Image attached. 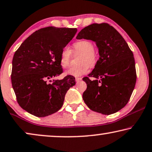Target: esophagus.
I'll return each mask as SVG.
<instances>
[{
	"label": "esophagus",
	"mask_w": 152,
	"mask_h": 152,
	"mask_svg": "<svg viewBox=\"0 0 152 152\" xmlns=\"http://www.w3.org/2000/svg\"><path fill=\"white\" fill-rule=\"evenodd\" d=\"M81 80H82V78H76V81L77 83L80 82Z\"/></svg>",
	"instance_id": "1"
}]
</instances>
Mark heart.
<instances>
[{"label":"heart","mask_w":152,"mask_h":152,"mask_svg":"<svg viewBox=\"0 0 152 152\" xmlns=\"http://www.w3.org/2000/svg\"><path fill=\"white\" fill-rule=\"evenodd\" d=\"M76 52L82 53L79 60L80 65L70 67L65 74L72 76H80L84 75L89 71V66L94 67L98 61L97 54L94 52V45L91 41L83 40L78 41L74 45ZM72 58V50L68 46L62 49L60 54V63L63 67H67L69 65Z\"/></svg>","instance_id":"1"}]
</instances>
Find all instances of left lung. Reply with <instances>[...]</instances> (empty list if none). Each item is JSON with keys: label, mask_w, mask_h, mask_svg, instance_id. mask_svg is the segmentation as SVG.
Instances as JSON below:
<instances>
[{"label": "left lung", "mask_w": 152, "mask_h": 152, "mask_svg": "<svg viewBox=\"0 0 152 152\" xmlns=\"http://www.w3.org/2000/svg\"><path fill=\"white\" fill-rule=\"evenodd\" d=\"M76 38L95 42L99 53V60L88 74L96 79L83 78L87 84L83 100L94 112L114 114L127 104L135 87L133 53L123 36L107 23L89 25L78 34Z\"/></svg>", "instance_id": "left-lung-1"}]
</instances>
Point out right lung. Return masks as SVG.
Masks as SVG:
<instances>
[{
    "label": "right lung",
    "mask_w": 152,
    "mask_h": 152,
    "mask_svg": "<svg viewBox=\"0 0 152 152\" xmlns=\"http://www.w3.org/2000/svg\"><path fill=\"white\" fill-rule=\"evenodd\" d=\"M77 32L76 28L48 27L29 36L15 52L12 84L17 101L23 110L38 117L49 116L62 107L66 93L76 84L63 73L60 54Z\"/></svg>",
    "instance_id": "1"
}]
</instances>
